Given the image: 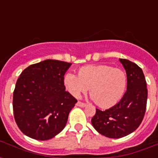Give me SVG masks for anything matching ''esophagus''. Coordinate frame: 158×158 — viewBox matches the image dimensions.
<instances>
[{
    "instance_id": "esophagus-1",
    "label": "esophagus",
    "mask_w": 158,
    "mask_h": 158,
    "mask_svg": "<svg viewBox=\"0 0 158 158\" xmlns=\"http://www.w3.org/2000/svg\"><path fill=\"white\" fill-rule=\"evenodd\" d=\"M76 105L78 106H80V107H84L85 106H86V104L84 103V102H78L76 103Z\"/></svg>"
}]
</instances>
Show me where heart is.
I'll return each instance as SVG.
<instances>
[{
  "instance_id": "obj_1",
  "label": "heart",
  "mask_w": 158,
  "mask_h": 158,
  "mask_svg": "<svg viewBox=\"0 0 158 158\" xmlns=\"http://www.w3.org/2000/svg\"><path fill=\"white\" fill-rule=\"evenodd\" d=\"M65 89L75 98L90 89V97L102 108L116 105L125 95L127 88V74L123 69L106 64L81 67L78 76L67 73L63 78Z\"/></svg>"
}]
</instances>
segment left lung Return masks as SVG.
Returning <instances> with one entry per match:
<instances>
[{
    "label": "left lung",
    "instance_id": "left-lung-1",
    "mask_svg": "<svg viewBox=\"0 0 158 158\" xmlns=\"http://www.w3.org/2000/svg\"><path fill=\"white\" fill-rule=\"evenodd\" d=\"M128 78L127 91L119 102L106 110L97 108L92 125L101 135L119 139L137 129L144 117L148 89L144 74L139 65L126 59H120Z\"/></svg>",
    "mask_w": 158,
    "mask_h": 158
}]
</instances>
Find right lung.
<instances>
[{"label":"right lung","mask_w":158,"mask_h":158,"mask_svg":"<svg viewBox=\"0 0 158 158\" xmlns=\"http://www.w3.org/2000/svg\"><path fill=\"white\" fill-rule=\"evenodd\" d=\"M71 63L46 60L27 67L19 77L13 94L14 117L28 137L48 140L64 128L77 102L65 91L63 78Z\"/></svg>","instance_id":"right-lung-1"}]
</instances>
